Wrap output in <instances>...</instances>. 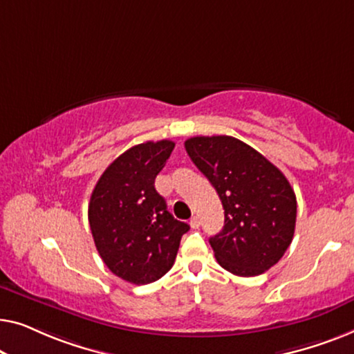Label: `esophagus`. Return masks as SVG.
<instances>
[{"mask_svg": "<svg viewBox=\"0 0 354 354\" xmlns=\"http://www.w3.org/2000/svg\"><path fill=\"white\" fill-rule=\"evenodd\" d=\"M191 227L192 229H198L201 227V220H198V216H194L191 220Z\"/></svg>", "mask_w": 354, "mask_h": 354, "instance_id": "1", "label": "esophagus"}]
</instances>
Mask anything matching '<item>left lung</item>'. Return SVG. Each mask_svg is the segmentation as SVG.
Here are the masks:
<instances>
[{
  "mask_svg": "<svg viewBox=\"0 0 354 354\" xmlns=\"http://www.w3.org/2000/svg\"><path fill=\"white\" fill-rule=\"evenodd\" d=\"M184 147L225 208V226L210 237L216 261L236 276L263 274L281 260L295 232L290 183L266 157L232 136L189 138Z\"/></svg>",
  "mask_w": 354,
  "mask_h": 354,
  "instance_id": "1",
  "label": "left lung"
}]
</instances>
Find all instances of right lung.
Masks as SVG:
<instances>
[{
    "label": "right lung",
    "mask_w": 354,
    "mask_h": 354,
    "mask_svg": "<svg viewBox=\"0 0 354 354\" xmlns=\"http://www.w3.org/2000/svg\"><path fill=\"white\" fill-rule=\"evenodd\" d=\"M173 149L168 139L128 149L106 168L89 198L88 220L99 255L113 274L136 286L171 270L189 231L153 186Z\"/></svg>",
    "instance_id": "1"
}]
</instances>
